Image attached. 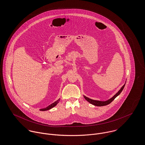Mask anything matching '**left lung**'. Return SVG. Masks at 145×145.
I'll list each match as a JSON object with an SVG mask.
<instances>
[{
    "label": "left lung",
    "instance_id": "1",
    "mask_svg": "<svg viewBox=\"0 0 145 145\" xmlns=\"http://www.w3.org/2000/svg\"><path fill=\"white\" fill-rule=\"evenodd\" d=\"M125 84H126V83L121 88V89L118 91V92L116 93V94H115L112 98H111L110 99H108L107 101H97V100H93V99H91V98H89L88 97H87L85 96H83V97L88 102H89L90 103H91L92 105H93L95 106H106V105L110 104V103H111L121 93V92L122 91V90L123 89V88L125 87Z\"/></svg>",
    "mask_w": 145,
    "mask_h": 145
}]
</instances>
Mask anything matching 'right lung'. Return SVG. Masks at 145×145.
Wrapping results in <instances>:
<instances>
[{"instance_id":"1","label":"right lung","mask_w":145,"mask_h":145,"mask_svg":"<svg viewBox=\"0 0 145 145\" xmlns=\"http://www.w3.org/2000/svg\"><path fill=\"white\" fill-rule=\"evenodd\" d=\"M59 101H60V99H58L57 101H56V102H54V103H52L51 105H49L48 107H46V108H42V109H40V110H40V111H45L49 110L52 108L53 107H55V106L59 103Z\"/></svg>"}]
</instances>
